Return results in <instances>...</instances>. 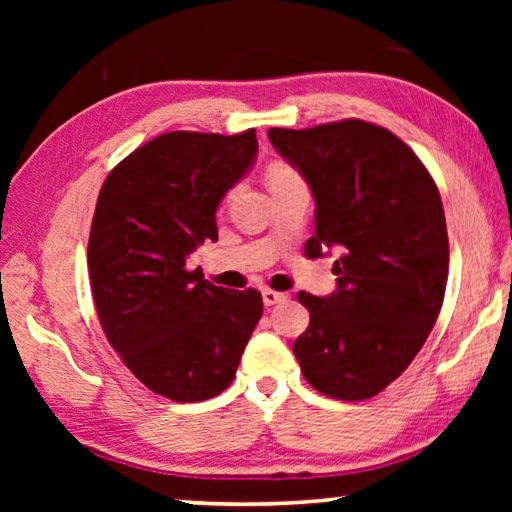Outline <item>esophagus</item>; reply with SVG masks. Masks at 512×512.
I'll use <instances>...</instances> for the list:
<instances>
[{
  "label": "esophagus",
  "mask_w": 512,
  "mask_h": 512,
  "mask_svg": "<svg viewBox=\"0 0 512 512\" xmlns=\"http://www.w3.org/2000/svg\"><path fill=\"white\" fill-rule=\"evenodd\" d=\"M262 298H264V305L266 307H273V305H280V302L287 300V293H280V291H273V289H264L262 291Z\"/></svg>",
  "instance_id": "esophagus-1"
}]
</instances>
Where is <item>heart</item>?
Listing matches in <instances>:
<instances>
[{"label":"heart","instance_id":"1","mask_svg":"<svg viewBox=\"0 0 512 512\" xmlns=\"http://www.w3.org/2000/svg\"><path fill=\"white\" fill-rule=\"evenodd\" d=\"M296 176H298V173L293 171L289 164H284V162H273L271 167H268V171H266L268 185L282 183V180H289V178H296Z\"/></svg>","mask_w":512,"mask_h":512}]
</instances>
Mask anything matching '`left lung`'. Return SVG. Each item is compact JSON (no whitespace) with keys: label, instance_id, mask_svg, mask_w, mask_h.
<instances>
[{"label":"left lung","instance_id":"8db88e82","mask_svg":"<svg viewBox=\"0 0 512 512\" xmlns=\"http://www.w3.org/2000/svg\"><path fill=\"white\" fill-rule=\"evenodd\" d=\"M268 140L314 194L305 255L343 253L334 293H298L309 327L293 354L316 391L368 400L409 368L443 307L449 241L438 187L400 137L361 119L271 128Z\"/></svg>","mask_w":512,"mask_h":512}]
</instances>
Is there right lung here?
I'll return each mask as SVG.
<instances>
[{"mask_svg":"<svg viewBox=\"0 0 512 512\" xmlns=\"http://www.w3.org/2000/svg\"><path fill=\"white\" fill-rule=\"evenodd\" d=\"M255 155V128L164 133L99 192L88 268L101 327L128 370L173 402L223 393L262 318L259 291L214 287L187 268L196 246L219 239L216 207Z\"/></svg>","mask_w":512,"mask_h":512,"instance_id":"right-lung-1","label":"right lung"}]
</instances>
